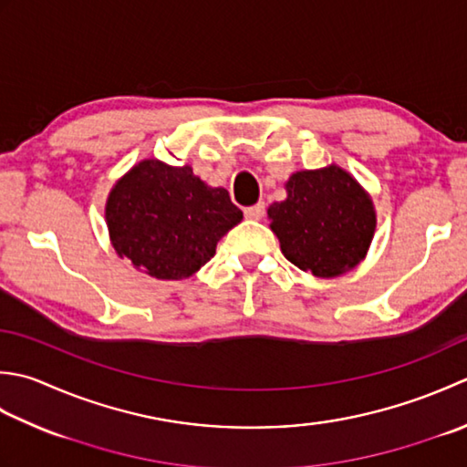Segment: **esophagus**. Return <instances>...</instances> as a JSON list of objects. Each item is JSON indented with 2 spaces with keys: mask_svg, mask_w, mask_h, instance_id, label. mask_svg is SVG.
I'll list each match as a JSON object with an SVG mask.
<instances>
[{
  "mask_svg": "<svg viewBox=\"0 0 467 467\" xmlns=\"http://www.w3.org/2000/svg\"><path fill=\"white\" fill-rule=\"evenodd\" d=\"M244 216L251 218V221H261V218L265 216V204L259 202V204H254V206H249V208L244 210Z\"/></svg>",
  "mask_w": 467,
  "mask_h": 467,
  "instance_id": "34e87169",
  "label": "esophagus"
}]
</instances>
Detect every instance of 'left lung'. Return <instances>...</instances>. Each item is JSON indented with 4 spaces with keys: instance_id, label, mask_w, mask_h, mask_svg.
Here are the masks:
<instances>
[{
    "instance_id": "left-lung-1",
    "label": "left lung",
    "mask_w": 467,
    "mask_h": 467,
    "mask_svg": "<svg viewBox=\"0 0 467 467\" xmlns=\"http://www.w3.org/2000/svg\"><path fill=\"white\" fill-rule=\"evenodd\" d=\"M287 198L267 208L281 253L301 271L332 279L364 261L377 231V210L350 171L330 163L299 170L285 182Z\"/></svg>"
}]
</instances>
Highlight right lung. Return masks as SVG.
I'll list each match as a JSON object with an SVG mask.
<instances>
[{
  "mask_svg": "<svg viewBox=\"0 0 467 467\" xmlns=\"http://www.w3.org/2000/svg\"><path fill=\"white\" fill-rule=\"evenodd\" d=\"M243 221L224 188L188 166L145 158L115 182L105 202L109 241L121 259L155 279H186L214 257Z\"/></svg>",
  "mask_w": 467,
  "mask_h": 467,
  "instance_id": "1",
  "label": "right lung"
}]
</instances>
